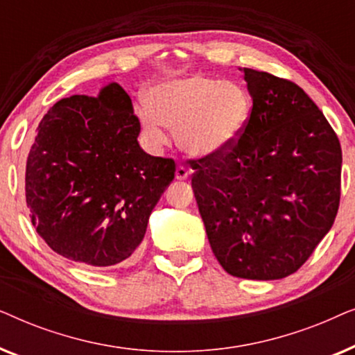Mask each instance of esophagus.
<instances>
[{
    "instance_id": "esophagus-1",
    "label": "esophagus",
    "mask_w": 355,
    "mask_h": 355,
    "mask_svg": "<svg viewBox=\"0 0 355 355\" xmlns=\"http://www.w3.org/2000/svg\"><path fill=\"white\" fill-rule=\"evenodd\" d=\"M174 176H176L178 181H186V179L189 178V169L186 166H178Z\"/></svg>"
}]
</instances>
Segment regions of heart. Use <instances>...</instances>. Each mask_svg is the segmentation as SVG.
<instances>
[{"mask_svg": "<svg viewBox=\"0 0 355 355\" xmlns=\"http://www.w3.org/2000/svg\"><path fill=\"white\" fill-rule=\"evenodd\" d=\"M147 105L137 108L145 137L153 147L166 142V129L184 152L198 158L230 150L244 132L252 100L244 87L202 74L162 79L145 94Z\"/></svg>", "mask_w": 355, "mask_h": 355, "instance_id": "b5f03b06", "label": "heart"}]
</instances>
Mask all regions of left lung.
Here are the masks:
<instances>
[{"instance_id": "left-lung-1", "label": "left lung", "mask_w": 355, "mask_h": 355, "mask_svg": "<svg viewBox=\"0 0 355 355\" xmlns=\"http://www.w3.org/2000/svg\"><path fill=\"white\" fill-rule=\"evenodd\" d=\"M252 98L241 139L192 162V189L211 250L227 273L293 275L331 230L341 196L339 140L293 82L239 67Z\"/></svg>"}]
</instances>
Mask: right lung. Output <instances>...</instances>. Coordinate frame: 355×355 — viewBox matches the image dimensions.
Listing matches in <instances>:
<instances>
[{
	"label": "right lung",
	"mask_w": 355,
	"mask_h": 355,
	"mask_svg": "<svg viewBox=\"0 0 355 355\" xmlns=\"http://www.w3.org/2000/svg\"><path fill=\"white\" fill-rule=\"evenodd\" d=\"M26 166V200L56 254L105 268L128 260L174 179V162L139 145L140 123L118 82L74 95L38 124Z\"/></svg>",
	"instance_id": "add662e5"
}]
</instances>
